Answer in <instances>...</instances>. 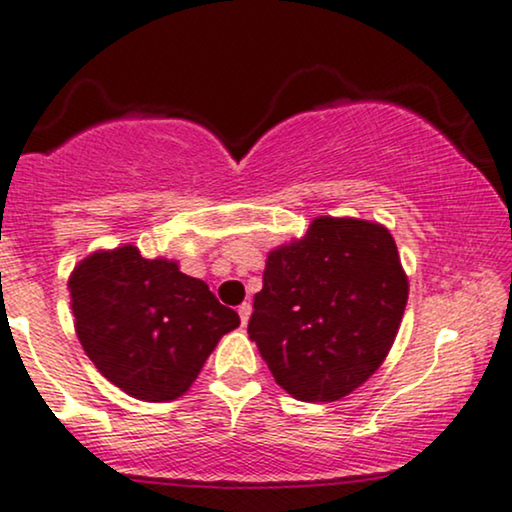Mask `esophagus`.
Listing matches in <instances>:
<instances>
[{"mask_svg": "<svg viewBox=\"0 0 512 512\" xmlns=\"http://www.w3.org/2000/svg\"><path fill=\"white\" fill-rule=\"evenodd\" d=\"M238 315H240V322L243 324H248V319H250V315H252V307H250V303H243L238 307Z\"/></svg>", "mask_w": 512, "mask_h": 512, "instance_id": "34e87169", "label": "esophagus"}]
</instances>
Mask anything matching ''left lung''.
I'll return each mask as SVG.
<instances>
[{
    "label": "left lung",
    "instance_id": "8db88e82",
    "mask_svg": "<svg viewBox=\"0 0 512 512\" xmlns=\"http://www.w3.org/2000/svg\"><path fill=\"white\" fill-rule=\"evenodd\" d=\"M408 303L391 233L322 217L269 252L248 334L276 384L307 403L348 396L389 355Z\"/></svg>",
    "mask_w": 512,
    "mask_h": 512
}]
</instances>
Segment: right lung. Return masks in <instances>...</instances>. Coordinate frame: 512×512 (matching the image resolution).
<instances>
[{"label": "right lung", "instance_id": "right-lung-1", "mask_svg": "<svg viewBox=\"0 0 512 512\" xmlns=\"http://www.w3.org/2000/svg\"><path fill=\"white\" fill-rule=\"evenodd\" d=\"M71 307L80 346L112 384L140 400L190 389L219 338L240 324L205 281L133 245L95 252L73 269Z\"/></svg>", "mask_w": 512, "mask_h": 512}]
</instances>
